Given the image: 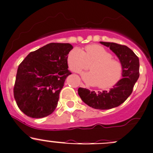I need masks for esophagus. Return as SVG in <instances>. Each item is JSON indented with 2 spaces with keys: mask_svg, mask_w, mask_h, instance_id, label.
<instances>
[{
  "mask_svg": "<svg viewBox=\"0 0 153 153\" xmlns=\"http://www.w3.org/2000/svg\"><path fill=\"white\" fill-rule=\"evenodd\" d=\"M80 85H81V87H85V86H84V84H80Z\"/></svg>",
  "mask_w": 153,
  "mask_h": 153,
  "instance_id": "1",
  "label": "esophagus"
}]
</instances>
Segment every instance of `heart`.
<instances>
[{
  "mask_svg": "<svg viewBox=\"0 0 153 153\" xmlns=\"http://www.w3.org/2000/svg\"><path fill=\"white\" fill-rule=\"evenodd\" d=\"M112 57V54L104 47L90 45L86 47L85 51L78 48L69 51L67 63L75 72L87 70L91 65V72L83 74V79L90 85L107 89L116 85L123 76L122 64Z\"/></svg>",
  "mask_w": 153,
  "mask_h": 153,
  "instance_id": "obj_1",
  "label": "heart"
}]
</instances>
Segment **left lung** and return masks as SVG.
I'll return each mask as SVG.
<instances>
[{
	"label": "left lung",
	"mask_w": 153,
	"mask_h": 153,
	"mask_svg": "<svg viewBox=\"0 0 153 153\" xmlns=\"http://www.w3.org/2000/svg\"><path fill=\"white\" fill-rule=\"evenodd\" d=\"M109 47L117 56L123 66V78L113 88L106 91L90 92L88 89L79 87L78 93L83 102L90 107L99 110H108L116 108L123 103L131 94L134 84L139 78V59L126 45L114 42H100Z\"/></svg>",
	"instance_id": "left-lung-1"
}]
</instances>
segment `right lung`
<instances>
[{
    "mask_svg": "<svg viewBox=\"0 0 153 153\" xmlns=\"http://www.w3.org/2000/svg\"><path fill=\"white\" fill-rule=\"evenodd\" d=\"M69 43H49L30 53L19 64L14 98L19 109L32 118H42L54 112L68 70Z\"/></svg>",
    "mask_w": 153,
    "mask_h": 153,
    "instance_id": "obj_1",
    "label": "right lung"
}]
</instances>
